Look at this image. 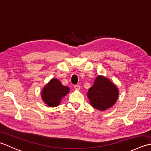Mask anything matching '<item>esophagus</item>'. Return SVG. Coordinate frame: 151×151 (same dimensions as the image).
<instances>
[{"label": "esophagus", "mask_w": 151, "mask_h": 151, "mask_svg": "<svg viewBox=\"0 0 151 151\" xmlns=\"http://www.w3.org/2000/svg\"><path fill=\"white\" fill-rule=\"evenodd\" d=\"M74 88L76 90H79L80 89V85H74Z\"/></svg>", "instance_id": "34e87169"}]
</instances>
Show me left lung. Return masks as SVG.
<instances>
[{"instance_id": "obj_1", "label": "left lung", "mask_w": 151, "mask_h": 151, "mask_svg": "<svg viewBox=\"0 0 151 151\" xmlns=\"http://www.w3.org/2000/svg\"><path fill=\"white\" fill-rule=\"evenodd\" d=\"M119 96L116 85L104 76H98L88 89L87 96L94 108L104 111L114 105Z\"/></svg>"}]
</instances>
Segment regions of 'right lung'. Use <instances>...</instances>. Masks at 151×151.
Segmentation results:
<instances>
[{"label":"right lung","instance_id":"right-lung-1","mask_svg":"<svg viewBox=\"0 0 151 151\" xmlns=\"http://www.w3.org/2000/svg\"><path fill=\"white\" fill-rule=\"evenodd\" d=\"M70 88L63 85L57 79H52L43 88L42 98L44 102L50 107H56L61 99L69 93Z\"/></svg>","mask_w":151,"mask_h":151}]
</instances>
